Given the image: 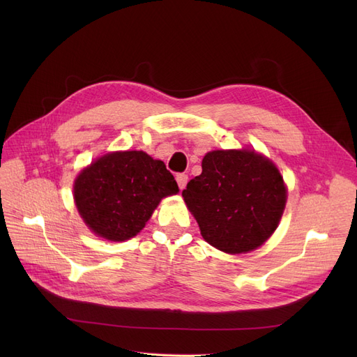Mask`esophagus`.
Segmentation results:
<instances>
[{
	"mask_svg": "<svg viewBox=\"0 0 357 357\" xmlns=\"http://www.w3.org/2000/svg\"><path fill=\"white\" fill-rule=\"evenodd\" d=\"M176 182L179 185V188L183 190L186 186V182H188V175H186V174H176Z\"/></svg>",
	"mask_w": 357,
	"mask_h": 357,
	"instance_id": "1",
	"label": "esophagus"
}]
</instances>
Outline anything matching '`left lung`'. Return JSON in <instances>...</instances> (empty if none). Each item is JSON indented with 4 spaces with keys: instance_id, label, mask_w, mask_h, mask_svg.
I'll return each mask as SVG.
<instances>
[{
    "instance_id": "8db88e82",
    "label": "left lung",
    "mask_w": 357,
    "mask_h": 357,
    "mask_svg": "<svg viewBox=\"0 0 357 357\" xmlns=\"http://www.w3.org/2000/svg\"><path fill=\"white\" fill-rule=\"evenodd\" d=\"M204 240L226 253L259 248L278 227L287 202L284 179L250 150H214L182 191Z\"/></svg>"
}]
</instances>
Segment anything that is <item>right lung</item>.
<instances>
[{
	"label": "right lung",
	"mask_w": 357,
	"mask_h": 357,
	"mask_svg": "<svg viewBox=\"0 0 357 357\" xmlns=\"http://www.w3.org/2000/svg\"><path fill=\"white\" fill-rule=\"evenodd\" d=\"M178 191L165 163L137 150L100 158L73 186L75 202L86 226L112 241L135 237L159 201Z\"/></svg>",
	"instance_id": "right-lung-1"
}]
</instances>
